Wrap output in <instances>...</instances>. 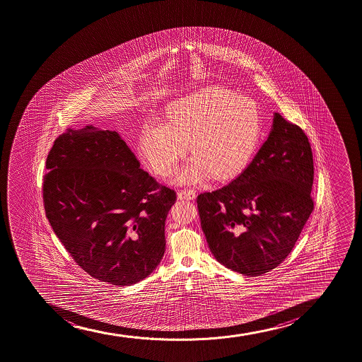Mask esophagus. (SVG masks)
Returning <instances> with one entry per match:
<instances>
[{
	"label": "esophagus",
	"mask_w": 362,
	"mask_h": 362,
	"mask_svg": "<svg viewBox=\"0 0 362 362\" xmlns=\"http://www.w3.org/2000/svg\"><path fill=\"white\" fill-rule=\"evenodd\" d=\"M179 199H194L196 197L195 191L194 190H180L178 192Z\"/></svg>",
	"instance_id": "obj_1"
}]
</instances>
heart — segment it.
<instances>
[{
  "label": "heart",
  "mask_w": 362,
  "mask_h": 362,
  "mask_svg": "<svg viewBox=\"0 0 362 362\" xmlns=\"http://www.w3.org/2000/svg\"><path fill=\"white\" fill-rule=\"evenodd\" d=\"M262 117L255 103L228 86H211L168 103L163 122L143 129L139 151L156 175L166 178L187 153L177 175L182 185L208 175L226 178L243 168L260 142Z\"/></svg>",
  "instance_id": "1"
}]
</instances>
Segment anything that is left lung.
Returning <instances> with one entry per match:
<instances>
[{
	"label": "left lung",
	"mask_w": 362,
	"mask_h": 362,
	"mask_svg": "<svg viewBox=\"0 0 362 362\" xmlns=\"http://www.w3.org/2000/svg\"><path fill=\"white\" fill-rule=\"evenodd\" d=\"M313 154L300 126L274 113L272 130L232 182L197 196L211 254L243 276H260L291 252L314 204Z\"/></svg>",
	"instance_id": "obj_1"
}]
</instances>
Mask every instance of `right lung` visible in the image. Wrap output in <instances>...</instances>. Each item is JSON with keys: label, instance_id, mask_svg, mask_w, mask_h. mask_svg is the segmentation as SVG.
Segmentation results:
<instances>
[{"label": "right lung", "instance_id": "add662e5", "mask_svg": "<svg viewBox=\"0 0 362 362\" xmlns=\"http://www.w3.org/2000/svg\"><path fill=\"white\" fill-rule=\"evenodd\" d=\"M45 168V216L78 266L119 286L154 271L177 196L139 168L118 132L67 129L55 139Z\"/></svg>", "mask_w": 362, "mask_h": 362}]
</instances>
